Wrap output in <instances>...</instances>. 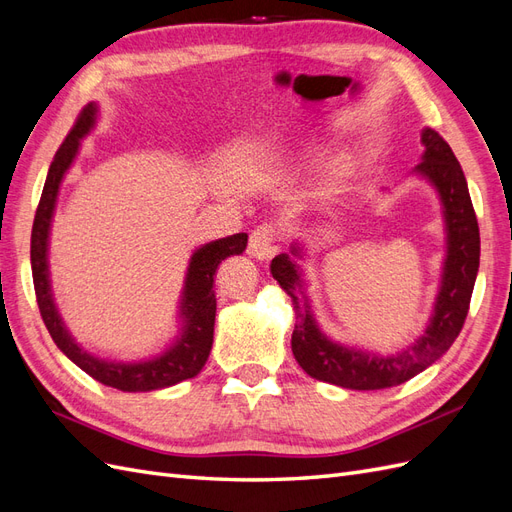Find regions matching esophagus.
<instances>
[{"mask_svg":"<svg viewBox=\"0 0 512 512\" xmlns=\"http://www.w3.org/2000/svg\"><path fill=\"white\" fill-rule=\"evenodd\" d=\"M275 228L271 224H262L256 226L250 235V254L258 260H265L275 254L277 245H275Z\"/></svg>","mask_w":512,"mask_h":512,"instance_id":"esophagus-1","label":"esophagus"}]
</instances>
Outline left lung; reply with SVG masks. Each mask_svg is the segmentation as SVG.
<instances>
[{"label": "left lung", "mask_w": 512, "mask_h": 512, "mask_svg": "<svg viewBox=\"0 0 512 512\" xmlns=\"http://www.w3.org/2000/svg\"><path fill=\"white\" fill-rule=\"evenodd\" d=\"M421 143L425 147L423 162L414 166V173L425 177L440 196L446 224V258L433 314L425 333L414 344L382 356L331 342L318 329L303 292L301 267L294 260L303 256L301 247L294 243L292 257L280 254L271 260L273 280L286 290L294 307L292 354L316 380L352 391H378L404 384L436 363L453 346L466 322L480 260V235L468 181L453 149L436 130L425 128Z\"/></svg>", "instance_id": "obj_1"}]
</instances>
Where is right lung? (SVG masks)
I'll return each mask as SVG.
<instances>
[{"label": "right lung", "instance_id": "right-lung-1", "mask_svg": "<svg viewBox=\"0 0 512 512\" xmlns=\"http://www.w3.org/2000/svg\"><path fill=\"white\" fill-rule=\"evenodd\" d=\"M96 117L98 106L91 102L83 108L79 119L74 123V128L66 136V141L57 149L49 168V175H46L44 181V190L40 196V205L36 209L32 228V275L36 299L40 307V316L46 324V329H49L53 342L74 365H79L85 374L123 393L158 391L188 378H194L198 371L205 367L213 346L215 324L213 277L224 258L243 254L247 245V235L245 232H237V235H230L226 239H218L198 247L192 254L188 273H185V286L181 292L179 305L183 318L181 335L166 352L147 361L117 363L98 359V356L83 350L68 333L66 324L61 320L57 305L53 301V290L49 280V232L59 185L70 170L76 153H79L81 138L87 136L91 128L96 126Z\"/></svg>", "mask_w": 512, "mask_h": 512}]
</instances>
